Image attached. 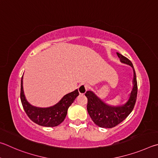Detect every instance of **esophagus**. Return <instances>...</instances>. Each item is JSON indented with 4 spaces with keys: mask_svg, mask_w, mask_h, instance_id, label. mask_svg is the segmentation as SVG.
<instances>
[{
    "mask_svg": "<svg viewBox=\"0 0 158 158\" xmlns=\"http://www.w3.org/2000/svg\"><path fill=\"white\" fill-rule=\"evenodd\" d=\"M88 89V85L82 84L78 87V92L81 94H84Z\"/></svg>",
    "mask_w": 158,
    "mask_h": 158,
    "instance_id": "esophagus-1",
    "label": "esophagus"
}]
</instances>
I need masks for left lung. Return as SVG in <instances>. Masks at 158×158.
<instances>
[{
  "mask_svg": "<svg viewBox=\"0 0 158 158\" xmlns=\"http://www.w3.org/2000/svg\"><path fill=\"white\" fill-rule=\"evenodd\" d=\"M120 62L131 66L133 70L132 91L124 103L112 106L106 103L92 90L87 91L85 96L87 98V112L92 121L101 128H112L117 126L131 114L134 108L137 95V83L136 73L132 63L128 58L117 52Z\"/></svg>",
  "mask_w": 158,
  "mask_h": 158,
  "instance_id": "obj_1",
  "label": "left lung"
}]
</instances>
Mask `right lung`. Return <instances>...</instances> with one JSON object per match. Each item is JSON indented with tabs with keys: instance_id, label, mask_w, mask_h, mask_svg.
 <instances>
[{
	"instance_id": "add662e5",
	"label": "right lung",
	"mask_w": 158,
	"mask_h": 158,
	"mask_svg": "<svg viewBox=\"0 0 158 158\" xmlns=\"http://www.w3.org/2000/svg\"><path fill=\"white\" fill-rule=\"evenodd\" d=\"M23 77L21 82V101L25 112L33 122L44 127H55L64 120L69 107L79 95L78 90L69 93L63 96L54 106L40 107L32 106L26 98L23 87Z\"/></svg>"
}]
</instances>
